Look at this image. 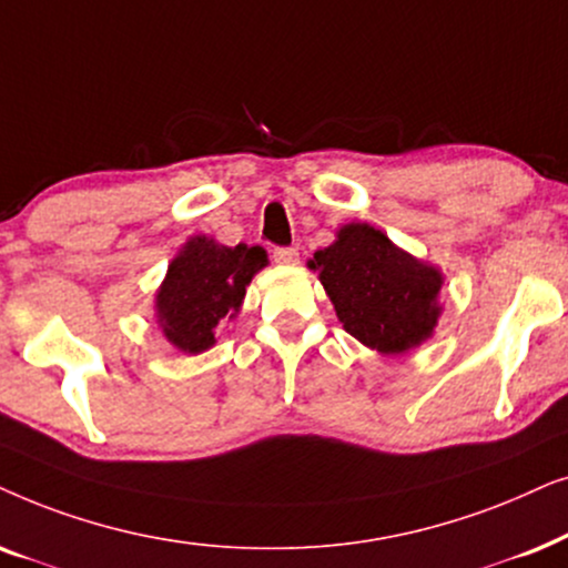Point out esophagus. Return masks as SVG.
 Wrapping results in <instances>:
<instances>
[{
  "mask_svg": "<svg viewBox=\"0 0 568 568\" xmlns=\"http://www.w3.org/2000/svg\"><path fill=\"white\" fill-rule=\"evenodd\" d=\"M272 260H275L277 264H296L298 262V248H293V246L272 248Z\"/></svg>",
  "mask_w": 568,
  "mask_h": 568,
  "instance_id": "34e87169",
  "label": "esophagus"
}]
</instances>
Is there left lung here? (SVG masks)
Masks as SVG:
<instances>
[{"label": "left lung", "mask_w": 568, "mask_h": 568, "mask_svg": "<svg viewBox=\"0 0 568 568\" xmlns=\"http://www.w3.org/2000/svg\"><path fill=\"white\" fill-rule=\"evenodd\" d=\"M308 267L335 304L337 320L363 345L399 355L420 345L438 320L442 275L366 223H351Z\"/></svg>", "instance_id": "left-lung-1"}]
</instances>
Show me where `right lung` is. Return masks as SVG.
Returning <instances> with one entry per match:
<instances>
[{
	"mask_svg": "<svg viewBox=\"0 0 568 568\" xmlns=\"http://www.w3.org/2000/svg\"><path fill=\"white\" fill-rule=\"evenodd\" d=\"M264 264L262 246H221L205 236L189 241L169 264L155 301L169 343L184 353L207 351L217 324L239 312L246 285Z\"/></svg>",
	"mask_w": 568,
	"mask_h": 568,
	"instance_id": "obj_1",
	"label": "right lung"
}]
</instances>
